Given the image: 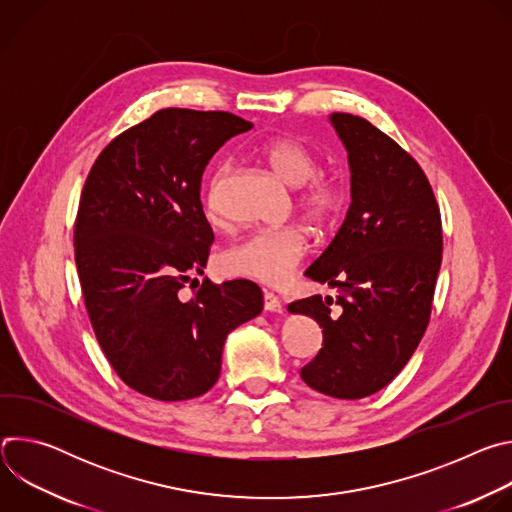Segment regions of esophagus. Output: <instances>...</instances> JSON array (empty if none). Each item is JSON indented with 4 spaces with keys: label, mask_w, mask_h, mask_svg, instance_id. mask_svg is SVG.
Listing matches in <instances>:
<instances>
[{
    "label": "esophagus",
    "mask_w": 512,
    "mask_h": 512,
    "mask_svg": "<svg viewBox=\"0 0 512 512\" xmlns=\"http://www.w3.org/2000/svg\"><path fill=\"white\" fill-rule=\"evenodd\" d=\"M263 306H265L267 312H275V314L283 312V306H281L279 298L275 294H271V291H265V294H263Z\"/></svg>",
    "instance_id": "34e87169"
}]
</instances>
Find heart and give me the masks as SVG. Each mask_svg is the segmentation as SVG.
<instances>
[{
    "instance_id": "obj_1",
    "label": "heart",
    "mask_w": 512,
    "mask_h": 512,
    "mask_svg": "<svg viewBox=\"0 0 512 512\" xmlns=\"http://www.w3.org/2000/svg\"><path fill=\"white\" fill-rule=\"evenodd\" d=\"M263 160L275 176L299 188L298 206L306 221L316 229L330 227L344 206V186L340 180L318 172L316 156L298 139L277 137L261 148ZM231 174V166L223 164L210 180L204 208L212 223L221 218V192ZM308 253V239L300 229H267L251 233L235 241L221 255V269L227 275L249 277L267 285L283 283Z\"/></svg>"
}]
</instances>
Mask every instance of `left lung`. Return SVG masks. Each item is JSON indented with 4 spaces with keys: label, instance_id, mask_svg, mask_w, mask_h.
<instances>
[{
    "label": "left lung",
    "instance_id": "obj_1",
    "mask_svg": "<svg viewBox=\"0 0 512 512\" xmlns=\"http://www.w3.org/2000/svg\"><path fill=\"white\" fill-rule=\"evenodd\" d=\"M348 152L350 206L306 277L338 296L289 304L322 328L304 383L336 399H362L389 385L415 352L442 265V216L419 164L367 119L332 113ZM339 308L332 313L331 304Z\"/></svg>",
    "mask_w": 512,
    "mask_h": 512
}]
</instances>
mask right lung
I'll use <instances>...</instances> for the list:
<instances>
[{
  "label": "right lung",
  "mask_w": 512,
  "mask_h": 512,
  "mask_svg": "<svg viewBox=\"0 0 512 512\" xmlns=\"http://www.w3.org/2000/svg\"><path fill=\"white\" fill-rule=\"evenodd\" d=\"M253 123L223 111L162 109L123 131L85 182L75 261L95 336L119 379L158 401L204 395L227 336L263 310L247 279L202 281L214 241L200 184L210 158Z\"/></svg>",
  "instance_id": "1"
}]
</instances>
